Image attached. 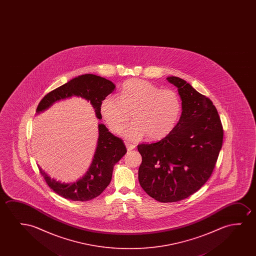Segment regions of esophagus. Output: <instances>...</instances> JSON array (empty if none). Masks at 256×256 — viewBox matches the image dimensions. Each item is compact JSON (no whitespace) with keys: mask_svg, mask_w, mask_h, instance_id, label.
Returning <instances> with one entry per match:
<instances>
[{"mask_svg":"<svg viewBox=\"0 0 256 256\" xmlns=\"http://www.w3.org/2000/svg\"><path fill=\"white\" fill-rule=\"evenodd\" d=\"M126 147L128 151L133 150L134 148H136V145H134V144H130V142H126Z\"/></svg>","mask_w":256,"mask_h":256,"instance_id":"34e87169","label":"esophagus"}]
</instances>
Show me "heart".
Wrapping results in <instances>:
<instances>
[{
    "instance_id": "b5f03b06",
    "label": "heart",
    "mask_w": 256,
    "mask_h": 256,
    "mask_svg": "<svg viewBox=\"0 0 256 256\" xmlns=\"http://www.w3.org/2000/svg\"><path fill=\"white\" fill-rule=\"evenodd\" d=\"M182 112V100L172 89H162L142 80H130L123 84L118 98L106 97L100 105L103 119L114 132L122 130L130 118L133 122L123 130L128 140H158L174 130Z\"/></svg>"
}]
</instances>
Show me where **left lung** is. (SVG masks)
<instances>
[{"label": "left lung", "mask_w": 256, "mask_h": 256, "mask_svg": "<svg viewBox=\"0 0 256 256\" xmlns=\"http://www.w3.org/2000/svg\"><path fill=\"white\" fill-rule=\"evenodd\" d=\"M178 88L182 114L174 130L154 144H139L142 158L138 179L148 196L176 202L196 192L212 174L223 144V126L210 98L178 77L167 78Z\"/></svg>", "instance_id": "obj_1"}]
</instances>
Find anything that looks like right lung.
<instances>
[{"instance_id": "right-lung-1", "label": "right lung", "mask_w": 256, "mask_h": 256, "mask_svg": "<svg viewBox=\"0 0 256 256\" xmlns=\"http://www.w3.org/2000/svg\"><path fill=\"white\" fill-rule=\"evenodd\" d=\"M114 88L112 81L94 74L78 76L47 94L38 106L36 114L46 111L55 102L77 96L90 102L96 117L102 120V100L112 94ZM98 128V142L91 166L84 176L76 182L64 184L56 181L38 165L46 184L60 196L72 201H88L100 196L111 182L114 166L126 154V148L123 140L110 133L104 124L100 123Z\"/></svg>"}]
</instances>
